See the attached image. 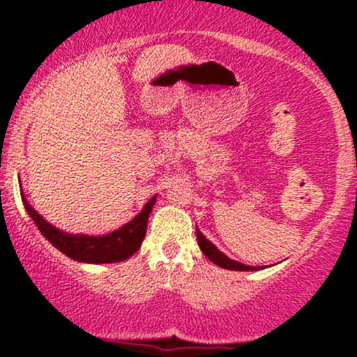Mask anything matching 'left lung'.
I'll list each match as a JSON object with an SVG mask.
<instances>
[{"label": "left lung", "mask_w": 357, "mask_h": 357, "mask_svg": "<svg viewBox=\"0 0 357 357\" xmlns=\"http://www.w3.org/2000/svg\"><path fill=\"white\" fill-rule=\"evenodd\" d=\"M196 238H198V245H199V248H202V252L208 258H210L213 264L218 265V267H223L228 270H258V268H261V267H250V265H243V264H240V261H235V260H231V258H228L225 253H221L220 250L211 243V241H208L206 238H204L198 228H196Z\"/></svg>", "instance_id": "left-lung-1"}]
</instances>
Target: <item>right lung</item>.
<instances>
[{
    "label": "right lung",
    "mask_w": 357,
    "mask_h": 357,
    "mask_svg": "<svg viewBox=\"0 0 357 357\" xmlns=\"http://www.w3.org/2000/svg\"><path fill=\"white\" fill-rule=\"evenodd\" d=\"M22 199L24 208L30 213V216L33 218L45 238L50 241L52 245H55L67 257L79 261H87V264H114V261H122L126 258L132 257L141 248L142 240L146 236L149 213L155 203V196H153L136 218L129 221L122 228H119V230L109 233V235L87 236L68 235V233L56 230L28 204L24 196H22Z\"/></svg>",
    "instance_id": "obj_1"
}]
</instances>
